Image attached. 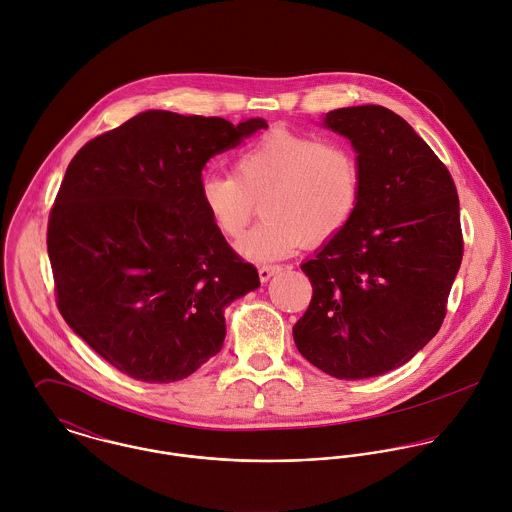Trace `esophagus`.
I'll return each instance as SVG.
<instances>
[{
  "label": "esophagus",
  "mask_w": 512,
  "mask_h": 512,
  "mask_svg": "<svg viewBox=\"0 0 512 512\" xmlns=\"http://www.w3.org/2000/svg\"><path fill=\"white\" fill-rule=\"evenodd\" d=\"M278 272H282V266H276V264H262L260 268H258V274H260V280L262 282H268L274 274H278Z\"/></svg>",
  "instance_id": "obj_1"
}]
</instances>
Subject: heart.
Here are the masks:
<instances>
[{
  "label": "heart",
  "instance_id": "obj_1",
  "mask_svg": "<svg viewBox=\"0 0 512 512\" xmlns=\"http://www.w3.org/2000/svg\"><path fill=\"white\" fill-rule=\"evenodd\" d=\"M234 175L207 173L201 203L220 234L240 240L262 203V222L242 242L254 260L292 254L303 242L333 240L353 220L363 191V167L343 140L276 128L242 147Z\"/></svg>",
  "mask_w": 512,
  "mask_h": 512
}]
</instances>
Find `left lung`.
<instances>
[{
    "label": "left lung",
    "instance_id": "8db88e82",
    "mask_svg": "<svg viewBox=\"0 0 512 512\" xmlns=\"http://www.w3.org/2000/svg\"><path fill=\"white\" fill-rule=\"evenodd\" d=\"M325 126L357 149L363 191L345 230L301 264L313 295L293 341L319 370L361 380L436 337L463 258L459 199L432 147L392 110L339 108Z\"/></svg>",
    "mask_w": 512,
    "mask_h": 512
}]
</instances>
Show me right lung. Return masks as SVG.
<instances>
[{"label":"right lung","mask_w":512,"mask_h":512,"mask_svg":"<svg viewBox=\"0 0 512 512\" xmlns=\"http://www.w3.org/2000/svg\"><path fill=\"white\" fill-rule=\"evenodd\" d=\"M266 128L149 110L69 163L47 226L57 307L122 374L187 378L222 349L224 307L260 286L199 187L211 157Z\"/></svg>","instance_id":"obj_1"}]
</instances>
